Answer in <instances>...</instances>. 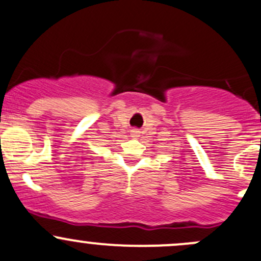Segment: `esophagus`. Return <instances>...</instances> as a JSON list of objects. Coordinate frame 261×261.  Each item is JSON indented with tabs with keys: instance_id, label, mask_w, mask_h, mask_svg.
I'll list each match as a JSON object with an SVG mask.
<instances>
[{
	"instance_id": "34e87169",
	"label": "esophagus",
	"mask_w": 261,
	"mask_h": 261,
	"mask_svg": "<svg viewBox=\"0 0 261 261\" xmlns=\"http://www.w3.org/2000/svg\"><path fill=\"white\" fill-rule=\"evenodd\" d=\"M131 136L137 137V136H139V133H137V131H131Z\"/></svg>"
}]
</instances>
